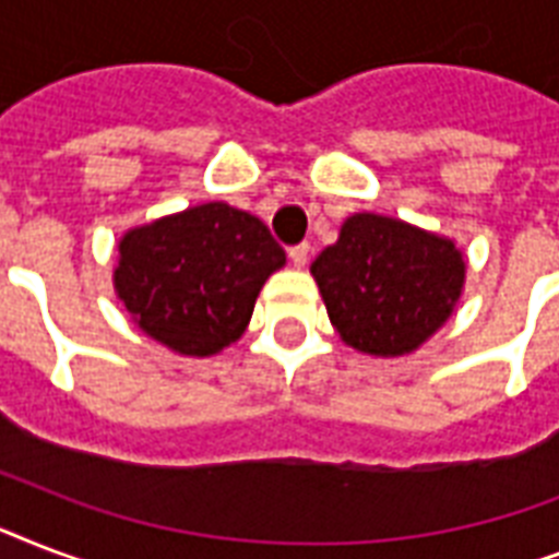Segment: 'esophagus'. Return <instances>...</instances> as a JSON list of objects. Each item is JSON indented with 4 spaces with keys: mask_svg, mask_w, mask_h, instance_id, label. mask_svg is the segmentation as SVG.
<instances>
[{
    "mask_svg": "<svg viewBox=\"0 0 559 559\" xmlns=\"http://www.w3.org/2000/svg\"><path fill=\"white\" fill-rule=\"evenodd\" d=\"M307 258H310V246H307V243H298V246H293V249H289V261H293V266H298V270L305 266Z\"/></svg>",
    "mask_w": 559,
    "mask_h": 559,
    "instance_id": "1",
    "label": "esophagus"
}]
</instances>
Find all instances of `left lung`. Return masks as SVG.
<instances>
[{
  "instance_id": "left-lung-1",
  "label": "left lung",
  "mask_w": 559,
  "mask_h": 559,
  "mask_svg": "<svg viewBox=\"0 0 559 559\" xmlns=\"http://www.w3.org/2000/svg\"><path fill=\"white\" fill-rule=\"evenodd\" d=\"M310 272L345 345L403 357L450 319L467 263L450 237L362 211L342 223Z\"/></svg>"
}]
</instances>
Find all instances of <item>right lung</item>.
<instances>
[{
	"label": "right lung",
	"mask_w": 559,
	"mask_h": 559,
	"mask_svg": "<svg viewBox=\"0 0 559 559\" xmlns=\"http://www.w3.org/2000/svg\"><path fill=\"white\" fill-rule=\"evenodd\" d=\"M284 263L254 214L205 202L130 228L112 284L151 340L182 357H214L243 336L254 298Z\"/></svg>",
	"instance_id": "right-lung-1"
}]
</instances>
